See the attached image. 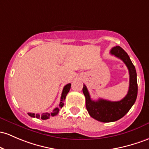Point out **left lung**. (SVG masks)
<instances>
[{"instance_id":"obj_1","label":"left lung","mask_w":149,"mask_h":149,"mask_svg":"<svg viewBox=\"0 0 149 149\" xmlns=\"http://www.w3.org/2000/svg\"><path fill=\"white\" fill-rule=\"evenodd\" d=\"M110 54L122 60L130 73V87L127 95L120 101L98 99L92 100L87 88L83 85V93L86 97V106L88 113L95 120L102 122H111L123 117L134 104L137 97L136 71L127 52L120 46H116L110 50Z\"/></svg>"}]
</instances>
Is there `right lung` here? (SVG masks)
<instances>
[{"label": "right lung", "instance_id": "1", "mask_svg": "<svg viewBox=\"0 0 149 149\" xmlns=\"http://www.w3.org/2000/svg\"><path fill=\"white\" fill-rule=\"evenodd\" d=\"M70 88H71V83H68V84L66 85L63 88V91H62L61 96V101H60L59 105H58V107H56L53 110V112L52 113H48V112H45V113H43L42 114H35V113H27L29 116L32 117H36V118H41L42 120H47L49 119L51 116L54 117V116L56 115L59 112V108H61L63 106V102H64V100L66 99V95L68 94V93L69 92Z\"/></svg>", "mask_w": 149, "mask_h": 149}]
</instances>
